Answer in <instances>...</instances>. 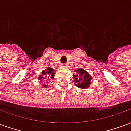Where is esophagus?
I'll return each instance as SVG.
<instances>
[{
  "instance_id": "1",
  "label": "esophagus",
  "mask_w": 131,
  "mask_h": 131,
  "mask_svg": "<svg viewBox=\"0 0 131 131\" xmlns=\"http://www.w3.org/2000/svg\"><path fill=\"white\" fill-rule=\"evenodd\" d=\"M62 67L63 68H67V67H68V65L66 64V63H64V64H62Z\"/></svg>"
}]
</instances>
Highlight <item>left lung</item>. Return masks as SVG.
Listing matches in <instances>:
<instances>
[{
    "mask_svg": "<svg viewBox=\"0 0 131 131\" xmlns=\"http://www.w3.org/2000/svg\"><path fill=\"white\" fill-rule=\"evenodd\" d=\"M76 72L79 76V77H78L77 74L76 75L73 74V79L75 81L76 86L83 89L89 88V86L91 84V81L92 79V77L90 75V74L83 69H77Z\"/></svg>",
    "mask_w": 131,
    "mask_h": 131,
    "instance_id": "obj_1",
    "label": "left lung"
}]
</instances>
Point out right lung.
<instances>
[{
	"label": "right lung",
	"mask_w": 131,
	"mask_h": 131,
	"mask_svg": "<svg viewBox=\"0 0 131 131\" xmlns=\"http://www.w3.org/2000/svg\"><path fill=\"white\" fill-rule=\"evenodd\" d=\"M54 76V69H52V68H50V67H48L47 69H46L45 70H43V72H42V74L39 76L38 77V79L40 80H45V79H53ZM43 88H46L48 87V85L44 84V85H42Z\"/></svg>",
	"instance_id": "1"
}]
</instances>
